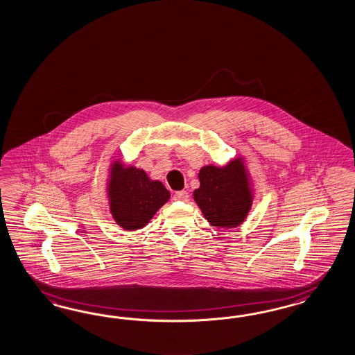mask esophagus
I'll return each mask as SVG.
<instances>
[{"label":"esophagus","mask_w":355,"mask_h":355,"mask_svg":"<svg viewBox=\"0 0 355 355\" xmlns=\"http://www.w3.org/2000/svg\"><path fill=\"white\" fill-rule=\"evenodd\" d=\"M188 198H189V194L187 191H179L173 194L175 201H188Z\"/></svg>","instance_id":"obj_1"}]
</instances>
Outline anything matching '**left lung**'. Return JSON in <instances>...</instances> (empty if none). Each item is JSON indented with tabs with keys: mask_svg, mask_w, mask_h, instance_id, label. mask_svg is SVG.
I'll return each instance as SVG.
<instances>
[{
	"mask_svg": "<svg viewBox=\"0 0 355 355\" xmlns=\"http://www.w3.org/2000/svg\"><path fill=\"white\" fill-rule=\"evenodd\" d=\"M198 179L200 188L194 189L193 198L209 223L228 230L245 222L253 206L254 189L243 157L225 166L206 164Z\"/></svg>",
	"mask_w": 355,
	"mask_h": 355,
	"instance_id": "left-lung-1",
	"label": "left lung"
}]
</instances>
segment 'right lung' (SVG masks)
Wrapping results in <instances>:
<instances>
[{"label": "right lung", "mask_w": 355, "mask_h": 355, "mask_svg": "<svg viewBox=\"0 0 355 355\" xmlns=\"http://www.w3.org/2000/svg\"><path fill=\"white\" fill-rule=\"evenodd\" d=\"M106 196L112 219L125 231L141 230L171 197L162 182L142 168L114 159L109 166Z\"/></svg>", "instance_id": "add662e5"}]
</instances>
